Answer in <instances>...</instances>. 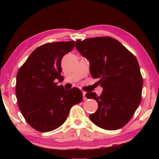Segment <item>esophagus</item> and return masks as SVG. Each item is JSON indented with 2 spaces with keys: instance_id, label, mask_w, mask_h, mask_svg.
Segmentation results:
<instances>
[{
  "instance_id": "34e87169",
  "label": "esophagus",
  "mask_w": 159,
  "mask_h": 159,
  "mask_svg": "<svg viewBox=\"0 0 159 159\" xmlns=\"http://www.w3.org/2000/svg\"><path fill=\"white\" fill-rule=\"evenodd\" d=\"M85 94H86L85 92H82V95H83V100H84V101H86V100H87V98L85 97Z\"/></svg>"
}]
</instances>
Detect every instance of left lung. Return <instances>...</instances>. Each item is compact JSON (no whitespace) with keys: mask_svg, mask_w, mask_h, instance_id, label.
<instances>
[{"mask_svg":"<svg viewBox=\"0 0 159 159\" xmlns=\"http://www.w3.org/2000/svg\"><path fill=\"white\" fill-rule=\"evenodd\" d=\"M80 53L89 60L90 75L103 88L100 96L85 94L98 104L90 120L107 130L123 127L133 116L141 101L143 84L137 58L118 40L110 37L76 41Z\"/></svg>","mask_w":159,"mask_h":159,"instance_id":"8db88e82","label":"left lung"}]
</instances>
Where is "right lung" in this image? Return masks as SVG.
Masks as SVG:
<instances>
[{"instance_id":"1","label":"right lung","mask_w":159,"mask_h":159,"mask_svg":"<svg viewBox=\"0 0 159 159\" xmlns=\"http://www.w3.org/2000/svg\"><path fill=\"white\" fill-rule=\"evenodd\" d=\"M74 47V40L41 45L30 54L17 73L19 108L27 122L39 132L57 129L66 121L71 106L82 101L80 89L64 90L56 82L64 80L61 61Z\"/></svg>"}]
</instances>
